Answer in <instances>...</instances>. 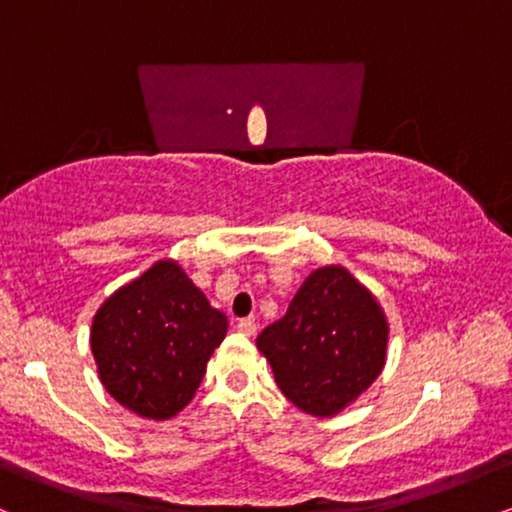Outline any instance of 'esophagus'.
<instances>
[{
  "label": "esophagus",
  "instance_id": "1",
  "mask_svg": "<svg viewBox=\"0 0 512 512\" xmlns=\"http://www.w3.org/2000/svg\"><path fill=\"white\" fill-rule=\"evenodd\" d=\"M238 332L245 334V337H252L257 332V325L252 317H245V320H238Z\"/></svg>",
  "mask_w": 512,
  "mask_h": 512
}]
</instances>
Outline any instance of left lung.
Segmentation results:
<instances>
[{"label":"left lung","instance_id":"8db88e82","mask_svg":"<svg viewBox=\"0 0 512 512\" xmlns=\"http://www.w3.org/2000/svg\"><path fill=\"white\" fill-rule=\"evenodd\" d=\"M387 339L378 298L349 269L327 264L310 272L286 315L264 327L257 349L291 404L330 419L383 373Z\"/></svg>","mask_w":512,"mask_h":512}]
</instances>
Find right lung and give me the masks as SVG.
<instances>
[{
	"label": "right lung",
	"instance_id": "right-lung-1",
	"mask_svg": "<svg viewBox=\"0 0 512 512\" xmlns=\"http://www.w3.org/2000/svg\"><path fill=\"white\" fill-rule=\"evenodd\" d=\"M228 332L175 260H158L93 315L91 351L110 397L137 416L173 419L195 397L207 361Z\"/></svg>",
	"mask_w": 512,
	"mask_h": 512
}]
</instances>
